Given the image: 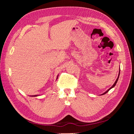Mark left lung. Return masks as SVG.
I'll list each match as a JSON object with an SVG mask.
<instances>
[{
  "mask_svg": "<svg viewBox=\"0 0 134 134\" xmlns=\"http://www.w3.org/2000/svg\"><path fill=\"white\" fill-rule=\"evenodd\" d=\"M120 71H119V75H118V77H117V79H116V80L115 81V83L114 84H113V86L110 88H109L108 89V90L106 91V92H105L104 93H103V94H101V95H103V94H106V93H107L109 90H111V89H112V88H113V87H114L115 86H116V83H117V81H118V79H119V76H120Z\"/></svg>",
  "mask_w": 134,
  "mask_h": 134,
  "instance_id": "1",
  "label": "left lung"
}]
</instances>
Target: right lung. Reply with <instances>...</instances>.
<instances>
[{
    "instance_id": "add662e5",
    "label": "right lung",
    "mask_w": 134,
    "mask_h": 134,
    "mask_svg": "<svg viewBox=\"0 0 134 134\" xmlns=\"http://www.w3.org/2000/svg\"><path fill=\"white\" fill-rule=\"evenodd\" d=\"M58 76H57V79H58ZM38 95H34V96H31L32 97H36V96H37Z\"/></svg>"
}]
</instances>
